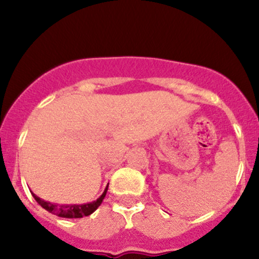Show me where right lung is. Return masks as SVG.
<instances>
[{
    "instance_id": "1",
    "label": "right lung",
    "mask_w": 259,
    "mask_h": 259,
    "mask_svg": "<svg viewBox=\"0 0 259 259\" xmlns=\"http://www.w3.org/2000/svg\"><path fill=\"white\" fill-rule=\"evenodd\" d=\"M107 190H108V186L106 187L103 194L96 201L89 202V203L84 204H61V206H58V204H53L51 202L41 200L35 194H32V196H34V198L41 207L45 208L47 212L52 213V214L62 217V218H82V217L92 214L101 206V203H102L103 198H105L107 194Z\"/></svg>"
}]
</instances>
